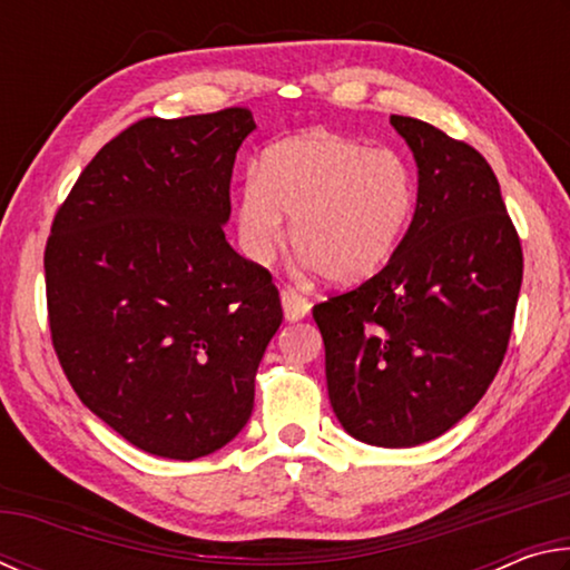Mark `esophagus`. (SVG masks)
I'll return each instance as SVG.
<instances>
[{"label": "esophagus", "instance_id": "esophagus-1", "mask_svg": "<svg viewBox=\"0 0 570 570\" xmlns=\"http://www.w3.org/2000/svg\"><path fill=\"white\" fill-rule=\"evenodd\" d=\"M282 304H284V314H286L288 322L304 320V316L308 314V308H312L308 298H304L302 294H296L294 288H282Z\"/></svg>", "mask_w": 570, "mask_h": 570}]
</instances>
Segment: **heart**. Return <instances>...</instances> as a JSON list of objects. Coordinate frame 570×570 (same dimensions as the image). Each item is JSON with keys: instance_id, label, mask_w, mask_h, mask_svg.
Instances as JSON below:
<instances>
[{"instance_id": "1", "label": "heart", "mask_w": 570, "mask_h": 570, "mask_svg": "<svg viewBox=\"0 0 570 570\" xmlns=\"http://www.w3.org/2000/svg\"><path fill=\"white\" fill-rule=\"evenodd\" d=\"M417 180L397 150L340 132H312L266 153L238 196V240L256 264L292 246L330 284L366 282L390 262L412 224Z\"/></svg>"}]
</instances>
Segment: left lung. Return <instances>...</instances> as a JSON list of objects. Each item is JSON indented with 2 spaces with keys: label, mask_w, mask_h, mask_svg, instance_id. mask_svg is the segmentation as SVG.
Here are the masks:
<instances>
[{
  "label": "left lung",
  "mask_w": 570,
  "mask_h": 570,
  "mask_svg": "<svg viewBox=\"0 0 570 570\" xmlns=\"http://www.w3.org/2000/svg\"><path fill=\"white\" fill-rule=\"evenodd\" d=\"M417 163V206L387 266L314 306L326 387L354 440L414 448L475 407L503 364L523 250L488 160L392 115Z\"/></svg>",
  "instance_id": "8db88e82"
}]
</instances>
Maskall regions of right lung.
<instances>
[{
	"label": "right lung",
	"instance_id": "1",
	"mask_svg": "<svg viewBox=\"0 0 570 570\" xmlns=\"http://www.w3.org/2000/svg\"><path fill=\"white\" fill-rule=\"evenodd\" d=\"M254 115L146 118L77 178L45 250L55 352L85 407L130 445L196 460L228 445L282 324L266 268L226 240Z\"/></svg>",
	"mask_w": 570,
	"mask_h": 570
}]
</instances>
